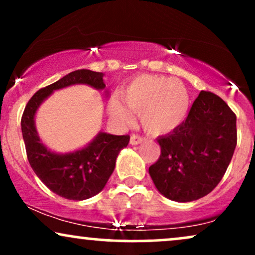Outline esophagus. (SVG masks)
<instances>
[{
	"label": "esophagus",
	"instance_id": "34e87169",
	"mask_svg": "<svg viewBox=\"0 0 255 255\" xmlns=\"http://www.w3.org/2000/svg\"><path fill=\"white\" fill-rule=\"evenodd\" d=\"M144 137L139 136V135H131L130 136V145H139L144 141Z\"/></svg>",
	"mask_w": 255,
	"mask_h": 255
}]
</instances>
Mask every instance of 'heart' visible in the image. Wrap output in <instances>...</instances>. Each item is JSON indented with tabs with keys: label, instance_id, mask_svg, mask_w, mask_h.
<instances>
[{
	"label": "heart",
	"instance_id": "heart-1",
	"mask_svg": "<svg viewBox=\"0 0 255 255\" xmlns=\"http://www.w3.org/2000/svg\"><path fill=\"white\" fill-rule=\"evenodd\" d=\"M121 102L109 104L110 116L120 125L133 121L131 113L139 114L146 133L165 135L180 127L188 115L191 98L187 87L177 79L142 74L134 78L121 92Z\"/></svg>",
	"mask_w": 255,
	"mask_h": 255
}]
</instances>
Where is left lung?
Wrapping results in <instances>:
<instances>
[{"label": "left lung", "instance_id": "obj_1", "mask_svg": "<svg viewBox=\"0 0 255 255\" xmlns=\"http://www.w3.org/2000/svg\"><path fill=\"white\" fill-rule=\"evenodd\" d=\"M160 157L148 168L158 192L177 203L213 191L227 171L236 142V116L222 98L201 91L186 121L157 139Z\"/></svg>", "mask_w": 255, "mask_h": 255}]
</instances>
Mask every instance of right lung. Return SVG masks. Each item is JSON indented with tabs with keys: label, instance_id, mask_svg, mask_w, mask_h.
Returning a JSON list of instances; mask_svg holds the SVG:
<instances>
[{
	"label": "right lung",
	"instance_id": "obj_1",
	"mask_svg": "<svg viewBox=\"0 0 255 255\" xmlns=\"http://www.w3.org/2000/svg\"><path fill=\"white\" fill-rule=\"evenodd\" d=\"M104 74L89 69H79L64 75L56 83L40 89L32 96L21 118V131L31 168L39 180L54 192L69 200H85L95 197L104 188L115 169L116 158L129 142L128 135L99 133L84 147L58 153L46 147L36 128V114L54 91L73 85H89L105 90ZM109 92L105 90V96Z\"/></svg>",
	"mask_w": 255,
	"mask_h": 255
}]
</instances>
